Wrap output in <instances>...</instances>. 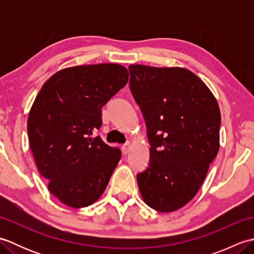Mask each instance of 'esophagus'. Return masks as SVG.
Listing matches in <instances>:
<instances>
[{
    "label": "esophagus",
    "instance_id": "esophagus-1",
    "mask_svg": "<svg viewBox=\"0 0 254 254\" xmlns=\"http://www.w3.org/2000/svg\"><path fill=\"white\" fill-rule=\"evenodd\" d=\"M131 148H132V145H131L130 143L124 144L123 146H122V153H123L124 155H127L128 153L131 152Z\"/></svg>",
    "mask_w": 254,
    "mask_h": 254
}]
</instances>
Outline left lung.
<instances>
[{
    "instance_id": "left-lung-1",
    "label": "left lung",
    "mask_w": 254,
    "mask_h": 254,
    "mask_svg": "<svg viewBox=\"0 0 254 254\" xmlns=\"http://www.w3.org/2000/svg\"><path fill=\"white\" fill-rule=\"evenodd\" d=\"M128 69L150 144L148 168L136 178L139 193L153 209L174 212L195 196L219 150L217 100L187 68L131 64Z\"/></svg>"
}]
</instances>
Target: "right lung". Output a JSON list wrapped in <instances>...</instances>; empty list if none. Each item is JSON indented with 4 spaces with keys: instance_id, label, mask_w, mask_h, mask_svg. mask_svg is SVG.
I'll return each mask as SVG.
<instances>
[{
    "instance_id": "1",
    "label": "right lung",
    "mask_w": 254,
    "mask_h": 254,
    "mask_svg": "<svg viewBox=\"0 0 254 254\" xmlns=\"http://www.w3.org/2000/svg\"><path fill=\"white\" fill-rule=\"evenodd\" d=\"M128 72L117 63L66 67L53 74L32 104L28 121L30 149L48 190L69 207L99 199L121 158L94 131L101 108L127 85Z\"/></svg>"
}]
</instances>
